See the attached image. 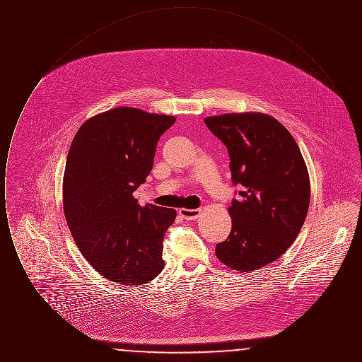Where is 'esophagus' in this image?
I'll return each mask as SVG.
<instances>
[{
    "mask_svg": "<svg viewBox=\"0 0 362 362\" xmlns=\"http://www.w3.org/2000/svg\"><path fill=\"white\" fill-rule=\"evenodd\" d=\"M179 214L185 218V220H195L199 217L201 214V209H179Z\"/></svg>",
    "mask_w": 362,
    "mask_h": 362,
    "instance_id": "obj_1",
    "label": "esophagus"
}]
</instances>
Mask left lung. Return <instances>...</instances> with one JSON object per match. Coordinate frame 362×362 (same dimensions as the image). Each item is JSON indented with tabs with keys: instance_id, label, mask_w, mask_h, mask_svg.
<instances>
[{
	"instance_id": "1",
	"label": "left lung",
	"mask_w": 362,
	"mask_h": 362,
	"mask_svg": "<svg viewBox=\"0 0 362 362\" xmlns=\"http://www.w3.org/2000/svg\"><path fill=\"white\" fill-rule=\"evenodd\" d=\"M209 130L229 153L241 198L228 211L232 229L216 245V255L232 270L247 273L286 252L310 207V175L288 129L263 112H236L205 118Z\"/></svg>"
}]
</instances>
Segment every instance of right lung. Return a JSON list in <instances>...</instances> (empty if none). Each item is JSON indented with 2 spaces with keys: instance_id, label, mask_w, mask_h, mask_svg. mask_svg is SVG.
I'll use <instances>...</instances> for the list:
<instances>
[{
  "instance_id": "add662e5",
  "label": "right lung",
  "mask_w": 362,
  "mask_h": 362,
  "mask_svg": "<svg viewBox=\"0 0 362 362\" xmlns=\"http://www.w3.org/2000/svg\"><path fill=\"white\" fill-rule=\"evenodd\" d=\"M175 117L117 107L83 123L64 173V213L89 264L121 285H144L164 267L163 239L176 211L133 192L152 171L156 145Z\"/></svg>"
}]
</instances>
